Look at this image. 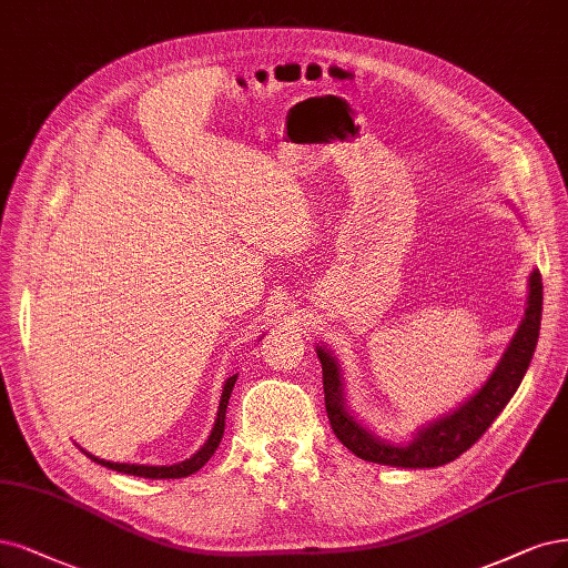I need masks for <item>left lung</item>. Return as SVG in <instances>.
Listing matches in <instances>:
<instances>
[{"label":"left lung","instance_id":"1","mask_svg":"<svg viewBox=\"0 0 568 568\" xmlns=\"http://www.w3.org/2000/svg\"><path fill=\"white\" fill-rule=\"evenodd\" d=\"M542 315V280L540 272L534 270L529 280V307L524 312L519 331L515 334L510 347L496 366L494 376L486 381L475 397L467 399L452 416L439 418L433 425L423 427L416 439L408 446L387 444L364 429L355 418L347 414L343 402V383L338 374V364L324 347H317V357L322 362V381H324V404L326 416L334 435L347 446L352 454L368 463L395 465V467H439L456 460L467 452L491 423L500 416L517 393L529 368Z\"/></svg>","mask_w":568,"mask_h":568}]
</instances>
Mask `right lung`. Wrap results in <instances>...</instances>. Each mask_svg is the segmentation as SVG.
Listing matches in <instances>:
<instances>
[{"label":"right lung","mask_w":568,"mask_h":568,"mask_svg":"<svg viewBox=\"0 0 568 568\" xmlns=\"http://www.w3.org/2000/svg\"><path fill=\"white\" fill-rule=\"evenodd\" d=\"M234 381H237V376H230L225 381V387H223V395H221V406H219V418L216 423H213V429L211 435L206 439V444L200 448L197 454H194L192 458L183 460V463H175V465H129V463H110V460H103V458H95L91 454H87L91 460L101 463L103 467H110V470H116V473H124V475H133V477H145V479H181V477H190L200 470V467L216 454V448L223 439V433H225V410H227V402H230V395H232V387H234Z\"/></svg>","instance_id":"obj_1"}]
</instances>
